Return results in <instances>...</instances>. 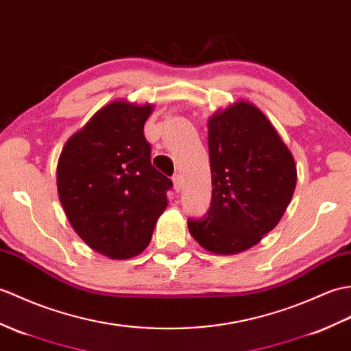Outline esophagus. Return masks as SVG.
<instances>
[{
  "label": "esophagus",
  "mask_w": 351,
  "mask_h": 351,
  "mask_svg": "<svg viewBox=\"0 0 351 351\" xmlns=\"http://www.w3.org/2000/svg\"><path fill=\"white\" fill-rule=\"evenodd\" d=\"M172 181H173V189H175V191H181L182 184H184L182 176H181V175H173Z\"/></svg>",
  "instance_id": "esophagus-1"
}]
</instances>
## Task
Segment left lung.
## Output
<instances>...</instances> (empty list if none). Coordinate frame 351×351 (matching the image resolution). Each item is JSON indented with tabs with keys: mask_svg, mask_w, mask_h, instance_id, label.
I'll return each instance as SVG.
<instances>
[{
	"mask_svg": "<svg viewBox=\"0 0 351 351\" xmlns=\"http://www.w3.org/2000/svg\"><path fill=\"white\" fill-rule=\"evenodd\" d=\"M208 143L213 205L189 230L209 252L238 254L280 223L296 189V162L272 122L245 100L209 118Z\"/></svg>",
	"mask_w": 351,
	"mask_h": 351,
	"instance_id": "1",
	"label": "left lung"
}]
</instances>
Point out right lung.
<instances>
[{
    "instance_id": "obj_1",
    "label": "right lung",
    "mask_w": 351,
    "mask_h": 351,
    "mask_svg": "<svg viewBox=\"0 0 351 351\" xmlns=\"http://www.w3.org/2000/svg\"><path fill=\"white\" fill-rule=\"evenodd\" d=\"M154 104L115 100L73 134L61 151L56 189L79 238L100 254L125 260L151 242L172 181L151 165L143 127Z\"/></svg>"
}]
</instances>
